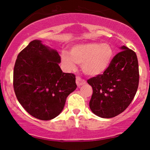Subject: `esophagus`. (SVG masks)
Instances as JSON below:
<instances>
[{
	"mask_svg": "<svg viewBox=\"0 0 150 150\" xmlns=\"http://www.w3.org/2000/svg\"><path fill=\"white\" fill-rule=\"evenodd\" d=\"M85 83L86 81L85 80H83V79H82L80 77H76V84L78 87H80V86L82 85H85Z\"/></svg>",
	"mask_w": 150,
	"mask_h": 150,
	"instance_id": "esophagus-1",
	"label": "esophagus"
}]
</instances>
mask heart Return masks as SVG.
Listing matches in <instances>:
<instances>
[{
    "label": "heart",
    "mask_w": 150,
    "mask_h": 150,
    "mask_svg": "<svg viewBox=\"0 0 150 150\" xmlns=\"http://www.w3.org/2000/svg\"><path fill=\"white\" fill-rule=\"evenodd\" d=\"M61 58L62 63L68 70H74L76 64H79L82 65L86 75L97 76L104 73L111 65L113 49L107 43H83L73 46L70 54L62 51Z\"/></svg>",
    "instance_id": "obj_1"
}]
</instances>
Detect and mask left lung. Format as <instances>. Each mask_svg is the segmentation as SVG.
Returning a JSON list of instances; mask_svg holds the SVG:
<instances>
[{
  "label": "left lung",
  "mask_w": 150,
  "mask_h": 150,
  "mask_svg": "<svg viewBox=\"0 0 150 150\" xmlns=\"http://www.w3.org/2000/svg\"><path fill=\"white\" fill-rule=\"evenodd\" d=\"M103 74L87 80L93 94L89 107L97 116L110 118L125 111L139 85V67L135 51L123 46Z\"/></svg>",
  "instance_id": "left-lung-1"
}]
</instances>
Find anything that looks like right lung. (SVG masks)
<instances>
[{"instance_id":"add662e5","label":"right lung","mask_w":150,"mask_h":150,"mask_svg":"<svg viewBox=\"0 0 150 150\" xmlns=\"http://www.w3.org/2000/svg\"><path fill=\"white\" fill-rule=\"evenodd\" d=\"M61 56L39 40L31 42L17 58L13 87L17 99L31 116L42 120L56 118L67 97L77 88L75 75L63 73Z\"/></svg>"}]
</instances>
